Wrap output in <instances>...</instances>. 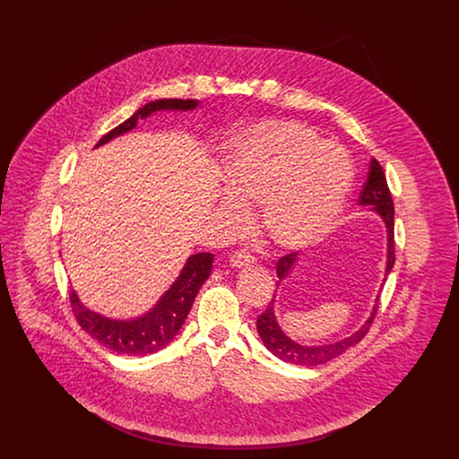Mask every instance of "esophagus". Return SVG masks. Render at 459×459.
<instances>
[{"label": "esophagus", "mask_w": 459, "mask_h": 459, "mask_svg": "<svg viewBox=\"0 0 459 459\" xmlns=\"http://www.w3.org/2000/svg\"><path fill=\"white\" fill-rule=\"evenodd\" d=\"M254 264V255L247 250H238L230 255V265L243 269V267H250Z\"/></svg>", "instance_id": "1"}]
</instances>
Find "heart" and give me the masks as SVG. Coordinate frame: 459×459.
Instances as JSON below:
<instances>
[{
  "instance_id": "obj_1",
  "label": "heart",
  "mask_w": 459,
  "mask_h": 459,
  "mask_svg": "<svg viewBox=\"0 0 459 459\" xmlns=\"http://www.w3.org/2000/svg\"><path fill=\"white\" fill-rule=\"evenodd\" d=\"M354 167L347 151L319 142L312 128L280 121L254 128L225 161V186L243 205H259L267 238L289 250L316 245L336 227ZM225 200L218 214L229 227L247 221L239 205Z\"/></svg>"
}]
</instances>
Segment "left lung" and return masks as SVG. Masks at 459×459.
Listing matches in <instances>:
<instances>
[{
    "instance_id": "8db88e82",
    "label": "left lung",
    "mask_w": 459,
    "mask_h": 459,
    "mask_svg": "<svg viewBox=\"0 0 459 459\" xmlns=\"http://www.w3.org/2000/svg\"><path fill=\"white\" fill-rule=\"evenodd\" d=\"M359 205H367L370 207L374 212H377L381 216V220L386 225V238H388V248H386V269L385 274H388L394 267L396 261V254H394V204H392V195L386 185V178L385 172L379 165V161L376 158L370 160V167H368V176L367 181L359 192ZM298 261V252H290L285 254L283 257L278 259L276 265V274L280 280H283L290 269L294 267V264ZM274 301V299H273ZM269 303V307L257 316V334L264 342V345L281 361L292 363V365H301V367H316L321 363L331 361L334 358H338L340 354H343L347 349L354 347L356 343H359L368 329L370 325L377 314V301L372 308L370 317L365 321V325H361V329L356 331L354 334H351L345 340L329 343V345H319V347H307V345H299L296 342H292L290 338L285 336V333L280 329V325L276 321L274 316V303Z\"/></svg>"
}]
</instances>
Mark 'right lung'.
<instances>
[{
	"mask_svg": "<svg viewBox=\"0 0 459 459\" xmlns=\"http://www.w3.org/2000/svg\"><path fill=\"white\" fill-rule=\"evenodd\" d=\"M195 107H198V101L195 100L151 101L143 105L140 110H136L126 121L112 128L110 133H107L96 143V147L110 142L116 136L128 133V130H133L138 125L140 119H145L158 110H190ZM212 264L214 255L211 252H200L190 255L174 285L163 294V298L154 305V308H151L147 314L140 317L125 321L105 317L83 307L76 292L71 290L69 298L73 312L78 323L82 325V329L112 352L126 356H147L158 352L165 345H169L181 329L195 296L200 292V287L211 276Z\"/></svg>",
	"mask_w": 459,
	"mask_h": 459,
	"instance_id": "right-lung-1",
	"label": "right lung"
}]
</instances>
